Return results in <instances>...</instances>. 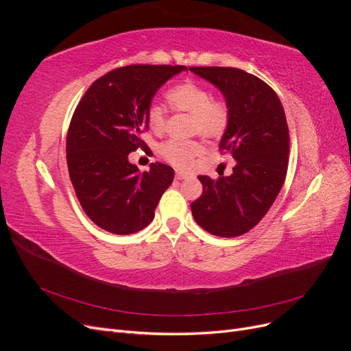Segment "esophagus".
Segmentation results:
<instances>
[{"label":"esophagus","mask_w":351,"mask_h":351,"mask_svg":"<svg viewBox=\"0 0 351 351\" xmlns=\"http://www.w3.org/2000/svg\"><path fill=\"white\" fill-rule=\"evenodd\" d=\"M176 178L177 180H184V178H189V174H186L183 171H176Z\"/></svg>","instance_id":"1"}]
</instances>
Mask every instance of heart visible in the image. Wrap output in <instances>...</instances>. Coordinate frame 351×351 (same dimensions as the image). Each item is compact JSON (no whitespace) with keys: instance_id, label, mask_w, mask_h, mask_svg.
<instances>
[{"instance_id":"obj_1","label":"heart","mask_w":351,"mask_h":351,"mask_svg":"<svg viewBox=\"0 0 351 351\" xmlns=\"http://www.w3.org/2000/svg\"><path fill=\"white\" fill-rule=\"evenodd\" d=\"M167 98L173 107L192 117L190 133L202 134L208 139H219L227 132L231 121V111L227 101L212 98L210 90L204 84L186 80L169 88ZM147 123L155 132L164 130L167 124V111L159 104H152L147 108ZM204 151L199 141L168 139L159 145L158 152L167 162L186 169L192 165L195 156Z\"/></svg>"}]
</instances>
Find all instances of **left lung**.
Wrapping results in <instances>:
<instances>
[{"label": "left lung", "mask_w": 351, "mask_h": 351, "mask_svg": "<svg viewBox=\"0 0 351 351\" xmlns=\"http://www.w3.org/2000/svg\"><path fill=\"white\" fill-rule=\"evenodd\" d=\"M224 95L231 121L219 151L236 159L232 174L199 176L204 192L190 208L197 224L218 237H237L267 215L285 182L290 137L278 95L234 67H190Z\"/></svg>", "instance_id": "left-lung-1"}]
</instances>
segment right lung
<instances>
[{
    "label": "right lung",
    "instance_id": "right-lung-1",
    "mask_svg": "<svg viewBox=\"0 0 351 351\" xmlns=\"http://www.w3.org/2000/svg\"><path fill=\"white\" fill-rule=\"evenodd\" d=\"M186 66L133 64L95 80L74 110L67 132V167L86 215L112 234H133L151 224L174 169L152 162L141 173L129 154L145 147L147 108L158 89ZM147 151H151L147 147Z\"/></svg>",
    "mask_w": 351,
    "mask_h": 351
}]
</instances>
